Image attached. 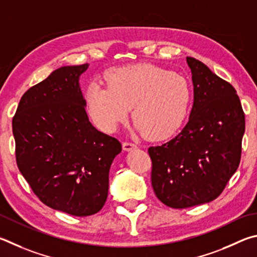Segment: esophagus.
<instances>
[{
    "instance_id": "obj_1",
    "label": "esophagus",
    "mask_w": 257,
    "mask_h": 257,
    "mask_svg": "<svg viewBox=\"0 0 257 257\" xmlns=\"http://www.w3.org/2000/svg\"><path fill=\"white\" fill-rule=\"evenodd\" d=\"M133 149H137V146L132 142H123V150L125 151H131Z\"/></svg>"
}]
</instances>
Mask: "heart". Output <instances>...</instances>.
<instances>
[{
    "mask_svg": "<svg viewBox=\"0 0 257 257\" xmlns=\"http://www.w3.org/2000/svg\"><path fill=\"white\" fill-rule=\"evenodd\" d=\"M106 87L87 91L89 114L99 128L111 132L132 108L137 128L149 140H165L185 121L192 88L184 76L151 64L117 67L105 75Z\"/></svg>",
    "mask_w": 257,
    "mask_h": 257,
    "instance_id": "b5f03b06",
    "label": "heart"
}]
</instances>
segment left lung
Wrapping results in <instances>:
<instances>
[{
	"mask_svg": "<svg viewBox=\"0 0 257 257\" xmlns=\"http://www.w3.org/2000/svg\"><path fill=\"white\" fill-rule=\"evenodd\" d=\"M194 103L178 136L150 147L151 184L169 208L185 209L217 199L240 163L245 114L232 85L199 60L186 57Z\"/></svg>",
	"mask_w": 257,
	"mask_h": 257,
	"instance_id": "1",
	"label": "left lung"
}]
</instances>
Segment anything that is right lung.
<instances>
[{
	"instance_id": "right-lung-1",
	"label": "right lung",
	"mask_w": 257,
	"mask_h": 257,
	"mask_svg": "<svg viewBox=\"0 0 257 257\" xmlns=\"http://www.w3.org/2000/svg\"><path fill=\"white\" fill-rule=\"evenodd\" d=\"M88 64L63 66L27 90L12 119L16 160L36 196L54 210L87 217L102 209L117 139L89 121L79 78Z\"/></svg>"
}]
</instances>
